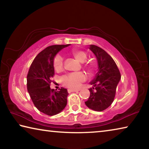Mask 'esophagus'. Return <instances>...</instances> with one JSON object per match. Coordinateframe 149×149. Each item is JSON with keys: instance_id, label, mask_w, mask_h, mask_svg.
Wrapping results in <instances>:
<instances>
[{"instance_id": "34e87169", "label": "esophagus", "mask_w": 149, "mask_h": 149, "mask_svg": "<svg viewBox=\"0 0 149 149\" xmlns=\"http://www.w3.org/2000/svg\"><path fill=\"white\" fill-rule=\"evenodd\" d=\"M78 91H79V89H68V91L69 93H71V92H76Z\"/></svg>"}]
</instances>
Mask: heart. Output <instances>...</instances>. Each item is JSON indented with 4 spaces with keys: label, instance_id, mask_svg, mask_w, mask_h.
Segmentation results:
<instances>
[{
    "label": "heart",
    "instance_id": "1",
    "mask_svg": "<svg viewBox=\"0 0 149 149\" xmlns=\"http://www.w3.org/2000/svg\"><path fill=\"white\" fill-rule=\"evenodd\" d=\"M72 54L75 59L80 62H84L87 59L86 52L79 49H74L72 50ZM63 58L58 55L54 60V67L55 70H61L63 68ZM84 67L86 68L89 73L93 72V66L90 64H85ZM86 79L85 75L82 72L77 73H71V74H67L62 77V82L65 86L68 87L72 88V89H76L79 86L82 82H84Z\"/></svg>",
    "mask_w": 149,
    "mask_h": 149
}]
</instances>
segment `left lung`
Segmentation results:
<instances>
[{
  "instance_id": "obj_1",
  "label": "left lung",
  "mask_w": 149,
  "mask_h": 149,
  "mask_svg": "<svg viewBox=\"0 0 149 149\" xmlns=\"http://www.w3.org/2000/svg\"><path fill=\"white\" fill-rule=\"evenodd\" d=\"M89 48L97 58L98 72L90 82L93 87L89 89L90 96L85 103L90 109L101 112L114 101L121 75L114 60L104 50L94 45Z\"/></svg>"
}]
</instances>
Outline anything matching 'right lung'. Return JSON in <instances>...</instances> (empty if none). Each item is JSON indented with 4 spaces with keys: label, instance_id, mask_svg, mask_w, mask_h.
<instances>
[{
    "label": "right lung",
    "instance_id": "obj_1",
    "mask_svg": "<svg viewBox=\"0 0 149 149\" xmlns=\"http://www.w3.org/2000/svg\"><path fill=\"white\" fill-rule=\"evenodd\" d=\"M69 45L49 46L37 55L27 75V88L35 107L49 116L58 114L67 104L68 93L62 87L51 89L50 84L54 74V59L58 52Z\"/></svg>",
    "mask_w": 149,
    "mask_h": 149
}]
</instances>
